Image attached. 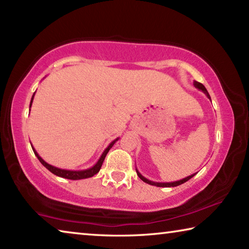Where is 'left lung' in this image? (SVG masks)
Returning <instances> with one entry per match:
<instances>
[{"mask_svg":"<svg viewBox=\"0 0 249 249\" xmlns=\"http://www.w3.org/2000/svg\"><path fill=\"white\" fill-rule=\"evenodd\" d=\"M193 84H195V87L196 88V89H199V90H201L202 92H203V93L208 96V98L211 100V96H210V94H209V92H208V90L205 89V87L203 86V84L202 83H200V82H197V81H195L193 82ZM136 172H137V176L140 177V178L144 181V182H146V183H148V184H151V185H156V187H162V188H170V187H177V185H180V184H182V183H184V182H187L188 180H190L193 176H196V174H193V175H191V176H189V177H187V178H183V179H181V180H178V181H174V182H154V181H150V180H148V179H146L144 176H142L140 171H138L137 169H136Z\"/></svg>","mask_w":249,"mask_h":249,"instance_id":"left-lung-1","label":"left lung"}]
</instances>
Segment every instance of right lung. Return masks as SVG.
<instances>
[{
    "label": "right lung",
    "mask_w": 249,
    "mask_h": 249,
    "mask_svg": "<svg viewBox=\"0 0 249 249\" xmlns=\"http://www.w3.org/2000/svg\"><path fill=\"white\" fill-rule=\"evenodd\" d=\"M34 95H35V93L33 94L32 96V100H31V104H29V107H32V103H33V100H34ZM31 111V109H29ZM119 141V138H116V140L113 141L111 144H109L107 148H105V150L103 151V154L101 155L100 159L98 160V162L95 163L94 166H92L91 168H88V169H84V170H67V169H60V168H57L54 166H52L49 165V163H47L45 161V160L40 157V156L37 154V151L35 150V148L32 146V148L34 150V154L36 155V157L38 158L39 161L43 163V166H45L47 169L53 172V175H56L58 177H61V178H66V179H70V180H80V179H87V178H91V177H93L94 175L98 174V172L100 171L101 167H102V163L104 161L105 159V156H107V154L108 153V150L112 148L113 145L115 144V142Z\"/></svg>",
    "instance_id": "1"
}]
</instances>
